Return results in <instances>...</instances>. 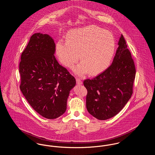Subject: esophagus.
Listing matches in <instances>:
<instances>
[{"mask_svg":"<svg viewBox=\"0 0 155 155\" xmlns=\"http://www.w3.org/2000/svg\"><path fill=\"white\" fill-rule=\"evenodd\" d=\"M76 81H77V84H78V85H81V84H82V81L81 79L79 78H77Z\"/></svg>","mask_w":155,"mask_h":155,"instance_id":"34e87169","label":"esophagus"}]
</instances>
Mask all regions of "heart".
Returning a JSON list of instances; mask_svg holds the SVG:
<instances>
[{
  "mask_svg": "<svg viewBox=\"0 0 155 155\" xmlns=\"http://www.w3.org/2000/svg\"><path fill=\"white\" fill-rule=\"evenodd\" d=\"M56 49L59 61L68 68L73 66L80 58L81 62L73 68L75 74L82 75L89 72L93 75L109 66L114 54L116 43L110 32L90 25L69 32L66 41H58Z\"/></svg>",
  "mask_w": 155,
  "mask_h": 155,
  "instance_id": "1",
  "label": "heart"
}]
</instances>
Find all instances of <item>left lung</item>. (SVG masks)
<instances>
[{"instance_id": "1", "label": "left lung", "mask_w": 155, "mask_h": 155, "mask_svg": "<svg viewBox=\"0 0 155 155\" xmlns=\"http://www.w3.org/2000/svg\"><path fill=\"white\" fill-rule=\"evenodd\" d=\"M113 61L103 73L84 81L86 106L94 117L104 120L121 110L133 94L136 70L131 52L121 34Z\"/></svg>"}]
</instances>
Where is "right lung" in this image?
Listing matches in <instances>:
<instances>
[{"mask_svg":"<svg viewBox=\"0 0 155 155\" xmlns=\"http://www.w3.org/2000/svg\"><path fill=\"white\" fill-rule=\"evenodd\" d=\"M52 37L33 34L21 56L20 90L31 106L45 118L54 119L66 110L70 91L76 84L74 77L54 57Z\"/></svg>","mask_w":155,"mask_h":155,"instance_id":"add662e5","label":"right lung"}]
</instances>
